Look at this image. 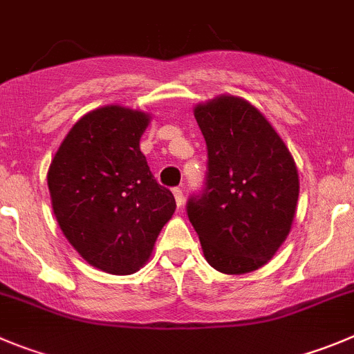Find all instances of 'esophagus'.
<instances>
[{"mask_svg":"<svg viewBox=\"0 0 354 354\" xmlns=\"http://www.w3.org/2000/svg\"><path fill=\"white\" fill-rule=\"evenodd\" d=\"M174 196H175V202H177V207H183L184 205V193L180 187H174Z\"/></svg>","mask_w":354,"mask_h":354,"instance_id":"obj_1","label":"esophagus"}]
</instances>
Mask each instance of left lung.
I'll use <instances>...</instances> for the list:
<instances>
[{"label": "left lung", "instance_id": "1", "mask_svg": "<svg viewBox=\"0 0 354 354\" xmlns=\"http://www.w3.org/2000/svg\"><path fill=\"white\" fill-rule=\"evenodd\" d=\"M207 144V175L186 210L210 267H263L290 233L298 171L270 122L245 100L221 96L194 109Z\"/></svg>", "mask_w": 354, "mask_h": 354}]
</instances>
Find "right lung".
<instances>
[{
	"instance_id": "1",
	"label": "right lung",
	"mask_w": 354,
	"mask_h": 354,
	"mask_svg": "<svg viewBox=\"0 0 354 354\" xmlns=\"http://www.w3.org/2000/svg\"><path fill=\"white\" fill-rule=\"evenodd\" d=\"M149 115L110 105L70 129L47 174L52 209L70 244L87 263L128 275L151 256L175 210L140 151Z\"/></svg>"
}]
</instances>
